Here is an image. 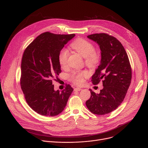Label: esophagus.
Here are the masks:
<instances>
[{
    "label": "esophagus",
    "instance_id": "esophagus-1",
    "mask_svg": "<svg viewBox=\"0 0 148 148\" xmlns=\"http://www.w3.org/2000/svg\"><path fill=\"white\" fill-rule=\"evenodd\" d=\"M82 89L81 88H79V87H77V88H74V90L75 91H81Z\"/></svg>",
    "mask_w": 148,
    "mask_h": 148
}]
</instances>
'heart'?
Masks as SVG:
<instances>
[{
    "label": "heart",
    "instance_id": "1",
    "mask_svg": "<svg viewBox=\"0 0 148 148\" xmlns=\"http://www.w3.org/2000/svg\"><path fill=\"white\" fill-rule=\"evenodd\" d=\"M71 47L85 58L86 64L91 68L95 67L99 61L100 54L94 50V46L91 41L82 38H78L70 45ZM69 51L66 49H62L58 54V62L62 67H65L68 62ZM88 77L86 71H76L70 75L71 80L76 85L81 86Z\"/></svg>",
    "mask_w": 148,
    "mask_h": 148
}]
</instances>
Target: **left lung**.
Instances as JSON below:
<instances>
[{
	"instance_id": "8db88e82",
	"label": "left lung",
	"mask_w": 148,
	"mask_h": 148,
	"mask_svg": "<svg viewBox=\"0 0 148 148\" xmlns=\"http://www.w3.org/2000/svg\"><path fill=\"white\" fill-rule=\"evenodd\" d=\"M87 37L99 45L101 64L92 76V82L101 80L103 86L99 94L91 89V97L86 102L93 114L105 115L116 110L123 101L131 84L132 70L124 47L115 37L106 33H96Z\"/></svg>"
}]
</instances>
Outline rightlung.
<instances>
[{
	"label": "right lung",
	"mask_w": 148,
	"mask_h": 148,
	"mask_svg": "<svg viewBox=\"0 0 148 148\" xmlns=\"http://www.w3.org/2000/svg\"><path fill=\"white\" fill-rule=\"evenodd\" d=\"M74 36V34L45 32L37 36L23 53L21 88L29 107L38 114L46 116L58 115L64 110L73 91L69 84L61 91H55L53 79L61 72L59 53Z\"/></svg>",
	"instance_id": "add662e5"
}]
</instances>
